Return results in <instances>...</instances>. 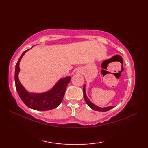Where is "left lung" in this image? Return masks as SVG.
Wrapping results in <instances>:
<instances>
[{
  "mask_svg": "<svg viewBox=\"0 0 148 148\" xmlns=\"http://www.w3.org/2000/svg\"><path fill=\"white\" fill-rule=\"evenodd\" d=\"M83 96H84V100H85L86 103L88 104L90 108H92V109L95 110V111H108L109 110L113 108V106H109V107H106V108H100V107L97 106L96 105L94 104L88 98L86 94V91H85V85H84L83 86Z\"/></svg>",
  "mask_w": 148,
  "mask_h": 148,
  "instance_id": "obj_1",
  "label": "left lung"
}]
</instances>
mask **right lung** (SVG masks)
I'll return each mask as SVG.
<instances>
[{
	"instance_id": "add662e5",
	"label": "right lung",
	"mask_w": 148,
	"mask_h": 148,
	"mask_svg": "<svg viewBox=\"0 0 148 148\" xmlns=\"http://www.w3.org/2000/svg\"><path fill=\"white\" fill-rule=\"evenodd\" d=\"M29 49L25 51L18 60L15 67V85L16 89L22 101L29 108L37 111H48L56 108L60 104L67 84L71 81V77L60 79L53 88L48 92L42 93H30L25 89L18 79L20 72V62L25 53Z\"/></svg>"
}]
</instances>
